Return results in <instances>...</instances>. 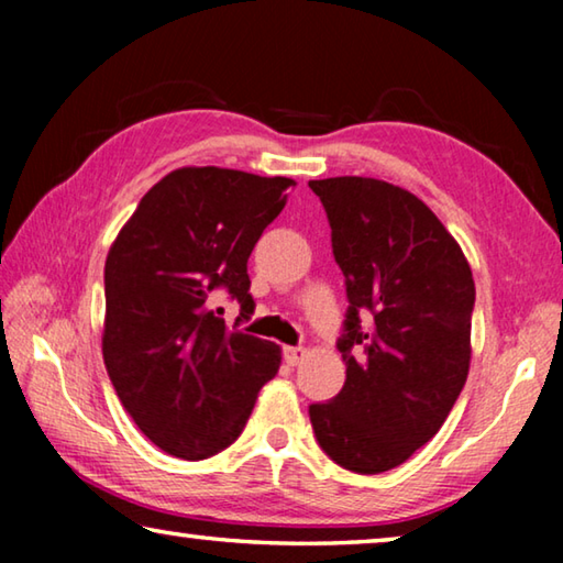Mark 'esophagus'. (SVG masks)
<instances>
[{
  "instance_id": "1",
  "label": "esophagus",
  "mask_w": 563,
  "mask_h": 563,
  "mask_svg": "<svg viewBox=\"0 0 563 563\" xmlns=\"http://www.w3.org/2000/svg\"><path fill=\"white\" fill-rule=\"evenodd\" d=\"M305 355H308V350H302V347H285V362H288V365H300V362L305 360Z\"/></svg>"
}]
</instances>
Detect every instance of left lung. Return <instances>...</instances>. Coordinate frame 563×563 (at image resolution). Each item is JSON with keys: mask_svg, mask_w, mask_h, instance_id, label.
I'll return each instance as SVG.
<instances>
[{"mask_svg": "<svg viewBox=\"0 0 563 563\" xmlns=\"http://www.w3.org/2000/svg\"><path fill=\"white\" fill-rule=\"evenodd\" d=\"M345 275V385L310 422L332 462L379 474L440 432L472 362L474 280L424 201L379 178L310 180ZM363 320H358V316Z\"/></svg>", "mask_w": 563, "mask_h": 563, "instance_id": "1", "label": "left lung"}]
</instances>
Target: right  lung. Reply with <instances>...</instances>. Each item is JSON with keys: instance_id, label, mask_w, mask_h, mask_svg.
<instances>
[{"instance_id": "obj_1", "label": "right lung", "mask_w": 563, "mask_h": 563, "mask_svg": "<svg viewBox=\"0 0 563 563\" xmlns=\"http://www.w3.org/2000/svg\"><path fill=\"white\" fill-rule=\"evenodd\" d=\"M292 178L218 166L170 170L141 198L103 268L101 350L121 405L158 450L198 462L238 440L280 345L228 330L218 288L253 310L247 258Z\"/></svg>"}]
</instances>
